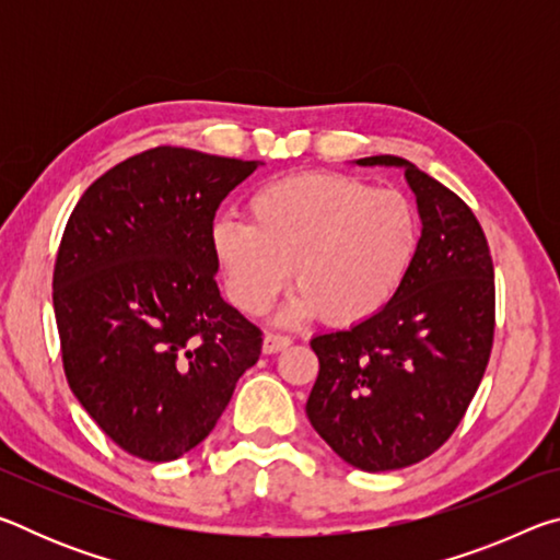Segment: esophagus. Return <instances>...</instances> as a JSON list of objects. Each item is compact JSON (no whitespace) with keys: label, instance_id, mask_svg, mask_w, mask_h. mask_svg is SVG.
Returning a JSON list of instances; mask_svg holds the SVG:
<instances>
[{"label":"esophagus","instance_id":"obj_1","mask_svg":"<svg viewBox=\"0 0 560 560\" xmlns=\"http://www.w3.org/2000/svg\"><path fill=\"white\" fill-rule=\"evenodd\" d=\"M291 338L289 336H279V334H267L264 336V353H279V350L289 348Z\"/></svg>","mask_w":560,"mask_h":560}]
</instances>
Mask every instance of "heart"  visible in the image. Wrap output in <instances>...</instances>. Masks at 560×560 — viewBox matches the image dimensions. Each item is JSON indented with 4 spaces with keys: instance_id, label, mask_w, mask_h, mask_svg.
<instances>
[{
    "instance_id": "obj_1",
    "label": "heart",
    "mask_w": 560,
    "mask_h": 560,
    "mask_svg": "<svg viewBox=\"0 0 560 560\" xmlns=\"http://www.w3.org/2000/svg\"><path fill=\"white\" fill-rule=\"evenodd\" d=\"M420 246L412 202L358 177L303 173L271 179L249 197V222L217 220L212 249L226 293L244 314H264L287 287L283 324L311 316L353 326L383 311Z\"/></svg>"
}]
</instances>
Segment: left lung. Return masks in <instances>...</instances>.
<instances>
[{"label":"left lung","mask_w":560,"mask_h":560,"mask_svg":"<svg viewBox=\"0 0 560 560\" xmlns=\"http://www.w3.org/2000/svg\"><path fill=\"white\" fill-rule=\"evenodd\" d=\"M422 220L420 246L375 316L311 340L318 377L306 415L340 459L390 471L430 457L457 430L494 340V264L477 217L452 189L395 155Z\"/></svg>","instance_id":"obj_1"}]
</instances>
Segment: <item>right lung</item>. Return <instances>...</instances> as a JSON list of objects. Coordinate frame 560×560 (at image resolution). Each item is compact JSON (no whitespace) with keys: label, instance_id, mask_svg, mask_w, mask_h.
Instances as JSON below:
<instances>
[{"label":"right lung","instance_id":"add662e5","mask_svg":"<svg viewBox=\"0 0 560 560\" xmlns=\"http://www.w3.org/2000/svg\"><path fill=\"white\" fill-rule=\"evenodd\" d=\"M261 163L153 148L93 183L54 267L63 373L132 457L173 462L214 430L261 355V330L217 289V207Z\"/></svg>","mask_w":560,"mask_h":560}]
</instances>
